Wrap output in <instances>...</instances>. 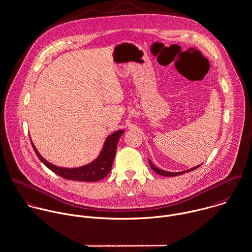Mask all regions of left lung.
Masks as SVG:
<instances>
[{
    "mask_svg": "<svg viewBox=\"0 0 252 252\" xmlns=\"http://www.w3.org/2000/svg\"><path fill=\"white\" fill-rule=\"evenodd\" d=\"M149 163H150V166L152 167V169L158 173V175H161V176H164V177H173V176H178V175H181V174H184L186 172H189V171H192L194 169H196L197 167H199L201 164L197 165V166H194V167L190 168V169H188V170H185V171H181V172H169V171H165V170H162L160 168H158L157 166H155L153 164V162L149 159Z\"/></svg>",
    "mask_w": 252,
    "mask_h": 252,
    "instance_id": "obj_1",
    "label": "left lung"
}]
</instances>
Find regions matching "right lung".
Wrapping results in <instances>:
<instances>
[{
	"instance_id": "obj_1",
	"label": "right lung",
	"mask_w": 252,
	"mask_h": 252,
	"mask_svg": "<svg viewBox=\"0 0 252 252\" xmlns=\"http://www.w3.org/2000/svg\"><path fill=\"white\" fill-rule=\"evenodd\" d=\"M123 133H124V130H118L110 134L105 139L98 157L89 164L76 168L60 167L50 163L39 154V152L37 151L32 141H31V144L38 158L50 170L55 172L57 175L67 180L82 181V182H96L105 178L106 175L110 172L113 159L115 157V153H116L117 143Z\"/></svg>"
}]
</instances>
